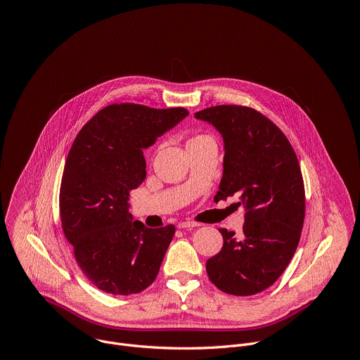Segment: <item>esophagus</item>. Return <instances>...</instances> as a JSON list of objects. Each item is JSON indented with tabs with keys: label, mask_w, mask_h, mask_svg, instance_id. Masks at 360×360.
<instances>
[{
	"label": "esophagus",
	"mask_w": 360,
	"mask_h": 360,
	"mask_svg": "<svg viewBox=\"0 0 360 360\" xmlns=\"http://www.w3.org/2000/svg\"><path fill=\"white\" fill-rule=\"evenodd\" d=\"M196 226H199L198 221L186 220V221H181V223L178 224V229H193V227H196Z\"/></svg>",
	"instance_id": "1"
}]
</instances>
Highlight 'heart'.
<instances>
[{"label": "heart", "instance_id": "heart-1", "mask_svg": "<svg viewBox=\"0 0 360 360\" xmlns=\"http://www.w3.org/2000/svg\"><path fill=\"white\" fill-rule=\"evenodd\" d=\"M209 140H212L209 136H206V134H196V136H193L189 141H188V146H191V144H198V143H203V141H209Z\"/></svg>", "mask_w": 360, "mask_h": 360}]
</instances>
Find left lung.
Returning a JSON list of instances; mask_svg holds the SVG:
<instances>
[{
	"instance_id": "8db88e82",
	"label": "left lung",
	"mask_w": 360,
	"mask_h": 360,
	"mask_svg": "<svg viewBox=\"0 0 360 360\" xmlns=\"http://www.w3.org/2000/svg\"><path fill=\"white\" fill-rule=\"evenodd\" d=\"M195 117L224 143L214 200L237 195L246 210L242 237L220 229L223 248L206 262L209 280L226 294H259L284 273L300 243L305 191L298 158L284 133L255 108L221 104Z\"/></svg>"
}]
</instances>
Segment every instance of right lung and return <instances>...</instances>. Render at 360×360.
<instances>
[{
	"label": "right lung",
	"mask_w": 360,
	"mask_h": 360,
	"mask_svg": "<svg viewBox=\"0 0 360 360\" xmlns=\"http://www.w3.org/2000/svg\"><path fill=\"white\" fill-rule=\"evenodd\" d=\"M188 114L184 107L110 104L72 144L59 193L62 227L83 274L104 292L137 294L158 276L175 226L133 220L129 198L147 175L143 150Z\"/></svg>",
	"instance_id": "1"
}]
</instances>
